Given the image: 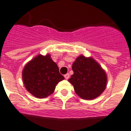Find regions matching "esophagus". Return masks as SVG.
<instances>
[{"label": "esophagus", "instance_id": "1", "mask_svg": "<svg viewBox=\"0 0 131 131\" xmlns=\"http://www.w3.org/2000/svg\"><path fill=\"white\" fill-rule=\"evenodd\" d=\"M64 78H65L66 80H68L69 78V77H70V75H69V73H67V74H66L65 75H64Z\"/></svg>", "mask_w": 131, "mask_h": 131}]
</instances>
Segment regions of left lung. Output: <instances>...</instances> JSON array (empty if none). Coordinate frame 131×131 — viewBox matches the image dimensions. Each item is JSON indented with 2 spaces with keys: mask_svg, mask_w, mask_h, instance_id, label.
<instances>
[{
  "mask_svg": "<svg viewBox=\"0 0 131 131\" xmlns=\"http://www.w3.org/2000/svg\"><path fill=\"white\" fill-rule=\"evenodd\" d=\"M72 69L74 74L69 82L81 98L93 100L105 90L106 73L93 58L80 55L73 62Z\"/></svg>",
  "mask_w": 131,
  "mask_h": 131,
  "instance_id": "obj_1",
  "label": "left lung"
}]
</instances>
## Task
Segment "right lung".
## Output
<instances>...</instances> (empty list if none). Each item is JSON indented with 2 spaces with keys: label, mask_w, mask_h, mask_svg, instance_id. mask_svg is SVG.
Listing matches in <instances>:
<instances>
[{
  "label": "right lung",
  "mask_w": 131,
  "mask_h": 131,
  "mask_svg": "<svg viewBox=\"0 0 131 131\" xmlns=\"http://www.w3.org/2000/svg\"><path fill=\"white\" fill-rule=\"evenodd\" d=\"M64 78L49 54L36 56L26 64L22 71L26 90L37 98H44L53 94L57 84Z\"/></svg>",
  "instance_id": "add662e5"
}]
</instances>
